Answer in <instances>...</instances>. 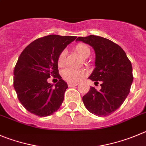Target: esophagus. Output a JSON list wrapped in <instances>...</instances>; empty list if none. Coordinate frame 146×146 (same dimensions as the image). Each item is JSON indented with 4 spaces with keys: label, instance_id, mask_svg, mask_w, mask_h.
<instances>
[{
    "label": "esophagus",
    "instance_id": "1",
    "mask_svg": "<svg viewBox=\"0 0 146 146\" xmlns=\"http://www.w3.org/2000/svg\"><path fill=\"white\" fill-rule=\"evenodd\" d=\"M78 84H76V83H68V86L69 87H73V86H77Z\"/></svg>",
    "mask_w": 146,
    "mask_h": 146
}]
</instances>
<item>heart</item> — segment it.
<instances>
[{
  "mask_svg": "<svg viewBox=\"0 0 146 146\" xmlns=\"http://www.w3.org/2000/svg\"><path fill=\"white\" fill-rule=\"evenodd\" d=\"M75 50L83 58H87L91 54V50L88 45L83 43H79L75 47ZM66 58V52L62 51L58 58V66H63ZM86 75V72L84 69H73L68 68L62 72V76L65 81L70 83L78 82Z\"/></svg>",
  "mask_w": 146,
  "mask_h": 146,
  "instance_id": "b5f03b06",
  "label": "heart"
}]
</instances>
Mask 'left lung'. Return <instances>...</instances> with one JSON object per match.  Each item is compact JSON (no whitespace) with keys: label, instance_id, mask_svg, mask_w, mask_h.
<instances>
[{"label":"left lung","instance_id":"left-lung-1","mask_svg":"<svg viewBox=\"0 0 146 146\" xmlns=\"http://www.w3.org/2000/svg\"><path fill=\"white\" fill-rule=\"evenodd\" d=\"M76 41L89 44L94 50L96 68L88 78L95 84L100 81L102 87L99 92L90 87L82 98L84 105L95 115H110L122 105L130 93L133 81L131 62L122 47L108 39L90 35L79 36Z\"/></svg>","mask_w":146,"mask_h":146}]
</instances>
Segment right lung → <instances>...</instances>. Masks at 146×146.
Listing matches in <instances>:
<instances>
[{
  "label": "right lung",
  "mask_w": 146,
  "mask_h": 146,
  "mask_svg": "<svg viewBox=\"0 0 146 146\" xmlns=\"http://www.w3.org/2000/svg\"><path fill=\"white\" fill-rule=\"evenodd\" d=\"M76 36L51 35L36 39L20 54L13 70V87L24 108L39 117L50 116L62 104L68 84L58 73V58ZM50 76L59 79L53 87Z\"/></svg>",
  "instance_id": "1"
}]
</instances>
